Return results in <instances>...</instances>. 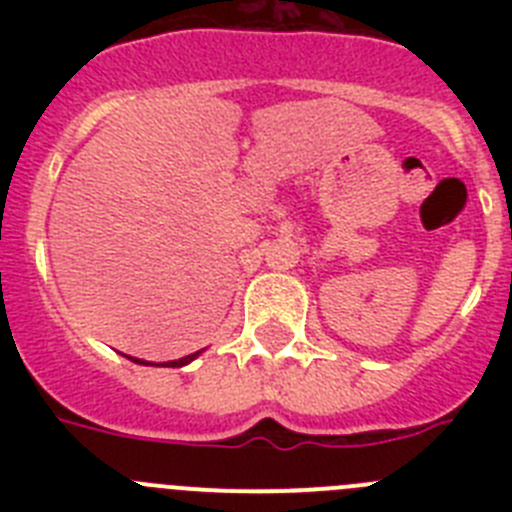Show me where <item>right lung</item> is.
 I'll return each instance as SVG.
<instances>
[{"instance_id": "add662e5", "label": "right lung", "mask_w": 512, "mask_h": 512, "mask_svg": "<svg viewBox=\"0 0 512 512\" xmlns=\"http://www.w3.org/2000/svg\"><path fill=\"white\" fill-rule=\"evenodd\" d=\"M202 351H197V354H189V356H184V359H176V361H166L164 366H184V364H189V361L192 359H197V356H200ZM130 359H133V356H130ZM135 364H148V361H140V359H133Z\"/></svg>"}]
</instances>
